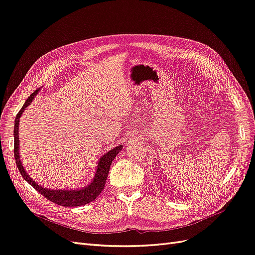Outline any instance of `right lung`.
<instances>
[{
    "label": "right lung",
    "mask_w": 255,
    "mask_h": 255,
    "mask_svg": "<svg viewBox=\"0 0 255 255\" xmlns=\"http://www.w3.org/2000/svg\"><path fill=\"white\" fill-rule=\"evenodd\" d=\"M38 91H39V89L35 90L33 94L27 98L24 105L22 106V109L17 114L16 120H14L13 153H14V160H16V164H17L19 171L22 174L23 179H24L29 185H32V186L38 192H40L43 197H45L48 200H50V201L56 203L60 206H80V205L90 203L94 201V200L100 194H101V191L103 190V188L105 186L107 175H109L110 168H111L113 160L116 157V155H117V154L122 150L123 146L122 145L115 146L114 149H112L110 152L104 154V155L99 159L98 166H97L98 167L97 172L95 174L94 180H92L91 184L88 185L87 187H85L83 189H78V190H53V189L44 188V187L40 186V185H38L34 180L30 179V176L27 175L26 171L24 170V168H23V166H22L20 156H19V130H18L20 117L23 114V111H24L26 107L30 103H32L35 96L38 95Z\"/></svg>",
    "instance_id": "right-lung-1"
}]
</instances>
